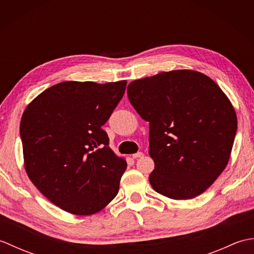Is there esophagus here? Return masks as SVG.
I'll return each instance as SVG.
<instances>
[{
    "label": "esophagus",
    "instance_id": "esophagus-1",
    "mask_svg": "<svg viewBox=\"0 0 254 254\" xmlns=\"http://www.w3.org/2000/svg\"><path fill=\"white\" fill-rule=\"evenodd\" d=\"M143 156H144V154H143L142 152H138V153L133 154V155H132V157H133L134 159H137V158H141V157H143Z\"/></svg>",
    "mask_w": 254,
    "mask_h": 254
}]
</instances>
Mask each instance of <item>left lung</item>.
I'll list each match as a JSON object with an SVG mask.
<instances>
[{
    "label": "left lung",
    "mask_w": 254,
    "mask_h": 254,
    "mask_svg": "<svg viewBox=\"0 0 254 254\" xmlns=\"http://www.w3.org/2000/svg\"><path fill=\"white\" fill-rule=\"evenodd\" d=\"M127 97L149 122L154 190L174 199L207 190L228 164L237 131L235 109L219 86L205 74L177 69L133 80Z\"/></svg>",
    "instance_id": "left-lung-1"
}]
</instances>
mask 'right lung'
<instances>
[{"label": "right lung", "mask_w": 254, "mask_h": 254, "mask_svg": "<svg viewBox=\"0 0 254 254\" xmlns=\"http://www.w3.org/2000/svg\"><path fill=\"white\" fill-rule=\"evenodd\" d=\"M127 80L63 82L37 96L20 120L24 165L35 187L74 215L98 213L116 197L127 161L108 146L101 127Z\"/></svg>", "instance_id": "right-lung-1"}]
</instances>
